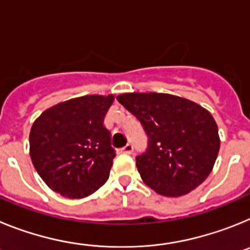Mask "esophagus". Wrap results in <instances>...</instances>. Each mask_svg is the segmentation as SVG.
<instances>
[{"label":"esophagus","instance_id":"obj_1","mask_svg":"<svg viewBox=\"0 0 250 250\" xmlns=\"http://www.w3.org/2000/svg\"><path fill=\"white\" fill-rule=\"evenodd\" d=\"M120 151L124 152V154H131L134 151V146H132L131 143H129V144H126L124 147H121Z\"/></svg>","mask_w":250,"mask_h":250}]
</instances>
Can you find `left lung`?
I'll return each mask as SVG.
<instances>
[{"instance_id": "obj_1", "label": "left lung", "mask_w": 250, "mask_h": 250, "mask_svg": "<svg viewBox=\"0 0 250 250\" xmlns=\"http://www.w3.org/2000/svg\"><path fill=\"white\" fill-rule=\"evenodd\" d=\"M118 101L144 129L147 145L135 158L143 182L167 196L199 187L219 152L218 126L202 106L169 94H124Z\"/></svg>"}]
</instances>
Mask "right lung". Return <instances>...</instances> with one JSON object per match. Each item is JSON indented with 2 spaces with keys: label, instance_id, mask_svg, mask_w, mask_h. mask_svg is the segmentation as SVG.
Listing matches in <instances>:
<instances>
[{
  "label": "right lung",
  "instance_id": "obj_1",
  "mask_svg": "<svg viewBox=\"0 0 250 250\" xmlns=\"http://www.w3.org/2000/svg\"><path fill=\"white\" fill-rule=\"evenodd\" d=\"M112 101V95L72 99L43 111L34 123L31 160L54 191L79 199L109 179L116 154L104 118Z\"/></svg>",
  "mask_w": 250,
  "mask_h": 250
}]
</instances>
